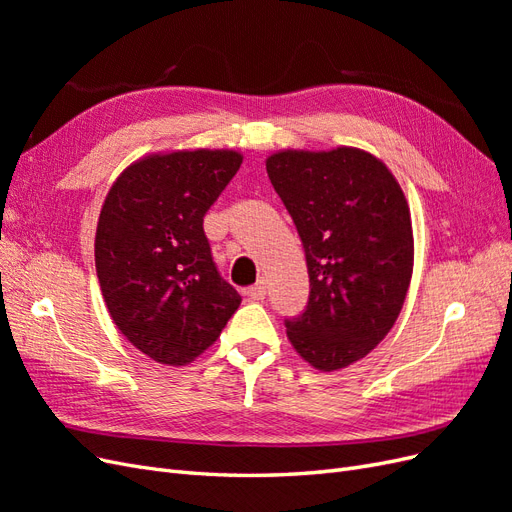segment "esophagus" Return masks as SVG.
Instances as JSON below:
<instances>
[{
    "mask_svg": "<svg viewBox=\"0 0 512 512\" xmlns=\"http://www.w3.org/2000/svg\"><path fill=\"white\" fill-rule=\"evenodd\" d=\"M245 294L252 301H262V299H265V294H267V284L265 282H256L254 286H250V288L245 290Z\"/></svg>",
    "mask_w": 512,
    "mask_h": 512,
    "instance_id": "34e87169",
    "label": "esophagus"
}]
</instances>
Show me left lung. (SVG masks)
I'll return each instance as SVG.
<instances>
[{
  "mask_svg": "<svg viewBox=\"0 0 512 512\" xmlns=\"http://www.w3.org/2000/svg\"><path fill=\"white\" fill-rule=\"evenodd\" d=\"M267 173L303 243L309 299L286 318L288 339L322 371L348 367L391 331L412 277L408 203L361 149L280 151Z\"/></svg>",
  "mask_w": 512,
  "mask_h": 512,
  "instance_id": "obj_1",
  "label": "left lung"
}]
</instances>
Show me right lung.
<instances>
[{"mask_svg": "<svg viewBox=\"0 0 512 512\" xmlns=\"http://www.w3.org/2000/svg\"><path fill=\"white\" fill-rule=\"evenodd\" d=\"M235 151H177L132 164L100 211L96 271L117 329L166 365L207 350L241 305L220 275L205 215L237 175Z\"/></svg>", "mask_w": 512, "mask_h": 512, "instance_id": "right-lung-1", "label": "right lung"}]
</instances>
